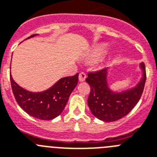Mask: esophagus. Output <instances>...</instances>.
<instances>
[{
  "label": "esophagus",
  "instance_id": "1",
  "mask_svg": "<svg viewBox=\"0 0 157 157\" xmlns=\"http://www.w3.org/2000/svg\"><path fill=\"white\" fill-rule=\"evenodd\" d=\"M86 76H87V75L85 72H81V73L79 74V81H81V82H82V81H85V79H86Z\"/></svg>",
  "mask_w": 157,
  "mask_h": 157
}]
</instances>
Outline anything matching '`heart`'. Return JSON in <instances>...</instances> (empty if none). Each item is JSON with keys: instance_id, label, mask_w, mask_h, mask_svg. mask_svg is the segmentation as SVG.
Segmentation results:
<instances>
[{"instance_id": "obj_1", "label": "heart", "mask_w": 157, "mask_h": 157, "mask_svg": "<svg viewBox=\"0 0 157 157\" xmlns=\"http://www.w3.org/2000/svg\"><path fill=\"white\" fill-rule=\"evenodd\" d=\"M105 53H106V47L101 46V47H97V48H95V50L92 53V56L93 59H99L102 56H104Z\"/></svg>"}]
</instances>
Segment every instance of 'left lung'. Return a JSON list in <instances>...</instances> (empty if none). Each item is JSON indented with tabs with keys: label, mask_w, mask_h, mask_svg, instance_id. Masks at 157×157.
<instances>
[{
	"label": "left lung",
	"mask_w": 157,
	"mask_h": 157,
	"mask_svg": "<svg viewBox=\"0 0 157 157\" xmlns=\"http://www.w3.org/2000/svg\"><path fill=\"white\" fill-rule=\"evenodd\" d=\"M143 77L135 88L119 93L109 89L106 81V68L89 72L86 82L90 85L88 105L91 112L98 119L106 122L116 121L123 118L132 111L143 93L146 81L144 63L140 64Z\"/></svg>",
	"instance_id": "obj_1"
}]
</instances>
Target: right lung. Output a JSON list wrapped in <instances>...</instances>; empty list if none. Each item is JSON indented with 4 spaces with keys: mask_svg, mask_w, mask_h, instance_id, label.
Returning <instances> with one entry per match:
<instances>
[{
    "mask_svg": "<svg viewBox=\"0 0 157 157\" xmlns=\"http://www.w3.org/2000/svg\"><path fill=\"white\" fill-rule=\"evenodd\" d=\"M33 34L28 37H33ZM78 75L67 76L59 80L48 90L41 93H31L22 89L10 75L12 90L20 107L35 118L44 121L52 120L62 113L68 97L78 82Z\"/></svg>",
    "mask_w": 157,
    "mask_h": 157,
    "instance_id": "1",
    "label": "right lung"
}]
</instances>
